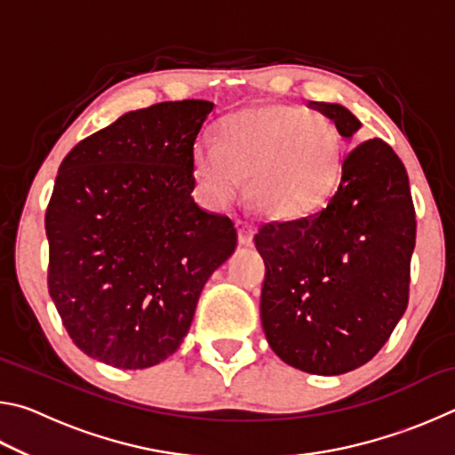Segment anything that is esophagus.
Wrapping results in <instances>:
<instances>
[{
    "instance_id": "esophagus-1",
    "label": "esophagus",
    "mask_w": 455,
    "mask_h": 455,
    "mask_svg": "<svg viewBox=\"0 0 455 455\" xmlns=\"http://www.w3.org/2000/svg\"><path fill=\"white\" fill-rule=\"evenodd\" d=\"M236 227V236H238V243L241 244H252V235H255V228H252V222L244 220V219H238L235 222Z\"/></svg>"
}]
</instances>
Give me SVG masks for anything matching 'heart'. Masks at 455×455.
Here are the masks:
<instances>
[{
    "label": "heart",
    "instance_id": "obj_1",
    "mask_svg": "<svg viewBox=\"0 0 455 455\" xmlns=\"http://www.w3.org/2000/svg\"><path fill=\"white\" fill-rule=\"evenodd\" d=\"M343 138L325 112L267 104L230 114L219 142H200L192 156L204 198L225 206L249 196L273 217H301L325 203L341 172Z\"/></svg>",
    "mask_w": 455,
    "mask_h": 455
}]
</instances>
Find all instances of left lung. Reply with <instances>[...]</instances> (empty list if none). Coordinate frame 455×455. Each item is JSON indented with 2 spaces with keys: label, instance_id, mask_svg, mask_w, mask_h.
I'll return each mask as SVG.
<instances>
[{
  "label": "left lung",
  "instance_id": "obj_1",
  "mask_svg": "<svg viewBox=\"0 0 455 455\" xmlns=\"http://www.w3.org/2000/svg\"><path fill=\"white\" fill-rule=\"evenodd\" d=\"M351 138L359 120L339 104L313 102ZM260 321L284 363L339 375L367 363L405 313L415 209L402 160L381 138L343 158L327 204L309 217L265 222Z\"/></svg>",
  "mask_w": 455,
  "mask_h": 455
}]
</instances>
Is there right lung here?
Returning a JSON list of instances; mask_svg holds the SVG:
<instances>
[{
	"label": "right lung",
	"instance_id": "obj_1",
	"mask_svg": "<svg viewBox=\"0 0 455 455\" xmlns=\"http://www.w3.org/2000/svg\"><path fill=\"white\" fill-rule=\"evenodd\" d=\"M206 100L128 112L60 164L45 211L48 289L86 355L118 369L171 357L204 283L236 246L225 214L195 203Z\"/></svg>",
	"mask_w": 455,
	"mask_h": 455
}]
</instances>
